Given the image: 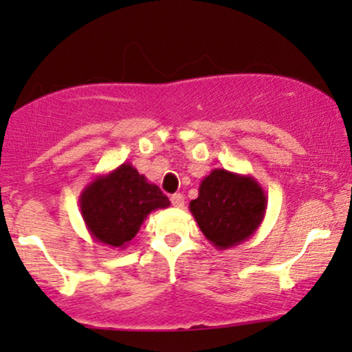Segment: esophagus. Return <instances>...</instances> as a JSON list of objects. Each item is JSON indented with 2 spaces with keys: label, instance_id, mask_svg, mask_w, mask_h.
Instances as JSON below:
<instances>
[{
  "label": "esophagus",
  "instance_id": "1",
  "mask_svg": "<svg viewBox=\"0 0 352 352\" xmlns=\"http://www.w3.org/2000/svg\"><path fill=\"white\" fill-rule=\"evenodd\" d=\"M170 201H172L173 207H179V208L184 207V205H185V199H184V195H182V193H175V195H172Z\"/></svg>",
  "mask_w": 352,
  "mask_h": 352
}]
</instances>
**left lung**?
Listing matches in <instances>:
<instances>
[{
  "mask_svg": "<svg viewBox=\"0 0 352 352\" xmlns=\"http://www.w3.org/2000/svg\"><path fill=\"white\" fill-rule=\"evenodd\" d=\"M188 208L210 243L227 250L254 235L265 218L266 195L254 177L213 168Z\"/></svg>",
  "mask_w": 352,
  "mask_h": 352,
  "instance_id": "1",
  "label": "left lung"
}]
</instances>
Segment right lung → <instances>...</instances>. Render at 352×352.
Listing matches in <instances>:
<instances>
[{
  "label": "right lung",
  "instance_id": "obj_1",
  "mask_svg": "<svg viewBox=\"0 0 352 352\" xmlns=\"http://www.w3.org/2000/svg\"><path fill=\"white\" fill-rule=\"evenodd\" d=\"M168 205L170 200L160 188L127 162L96 177L79 197L80 213L91 236L112 248H125L148 213Z\"/></svg>",
  "mask_w": 352,
  "mask_h": 352
}]
</instances>
